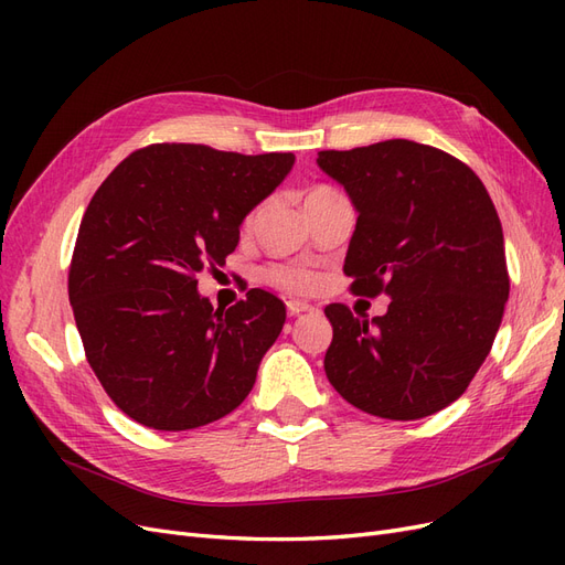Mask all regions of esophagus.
<instances>
[{"label": "esophagus", "instance_id": "esophagus-1", "mask_svg": "<svg viewBox=\"0 0 565 565\" xmlns=\"http://www.w3.org/2000/svg\"><path fill=\"white\" fill-rule=\"evenodd\" d=\"M313 311H318L316 306L306 303V301H299V299L287 301V313H289V316H301V313H313Z\"/></svg>", "mask_w": 565, "mask_h": 565}]
</instances>
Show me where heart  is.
<instances>
[{
	"label": "heart",
	"mask_w": 565,
	"mask_h": 565,
	"mask_svg": "<svg viewBox=\"0 0 565 565\" xmlns=\"http://www.w3.org/2000/svg\"><path fill=\"white\" fill-rule=\"evenodd\" d=\"M320 191H330V188L320 185V188H313L311 193H320ZM264 276L270 285L287 289V292H303V289H309L313 285L311 273L306 268H295V266H273L264 273Z\"/></svg>",
	"instance_id": "b5f03b06"
}]
</instances>
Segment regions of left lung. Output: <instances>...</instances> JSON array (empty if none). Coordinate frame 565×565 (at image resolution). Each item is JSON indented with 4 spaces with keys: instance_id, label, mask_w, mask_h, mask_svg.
Segmentation results:
<instances>
[{
    "instance_id": "1",
    "label": "left lung",
    "mask_w": 565,
    "mask_h": 565,
    "mask_svg": "<svg viewBox=\"0 0 565 565\" xmlns=\"http://www.w3.org/2000/svg\"><path fill=\"white\" fill-rule=\"evenodd\" d=\"M318 167L358 212L344 273L355 295L391 299L377 318L330 303V384L358 409L422 419L455 403L488 358L509 299L504 235L471 169L391 139L320 150Z\"/></svg>"
}]
</instances>
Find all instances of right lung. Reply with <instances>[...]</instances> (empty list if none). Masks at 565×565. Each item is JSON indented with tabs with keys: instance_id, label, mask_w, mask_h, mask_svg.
Here are the masks:
<instances>
[{
	"instance_id": "obj_1",
	"label": "right lung",
	"mask_w": 565,
	"mask_h": 565,
	"mask_svg": "<svg viewBox=\"0 0 565 565\" xmlns=\"http://www.w3.org/2000/svg\"><path fill=\"white\" fill-rule=\"evenodd\" d=\"M292 164V152L156 143L131 152L94 193L67 295L94 374L134 422L198 429L247 398L285 303L249 289L214 309L195 276L226 264L243 218Z\"/></svg>"
}]
</instances>
